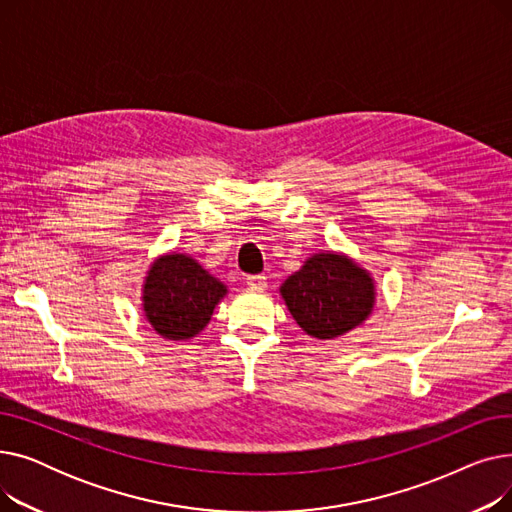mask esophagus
<instances>
[{"label":"esophagus","mask_w":512,"mask_h":512,"mask_svg":"<svg viewBox=\"0 0 512 512\" xmlns=\"http://www.w3.org/2000/svg\"><path fill=\"white\" fill-rule=\"evenodd\" d=\"M247 286H249L251 290H265V288H267V278L261 276V274L249 276V278H247Z\"/></svg>","instance_id":"esophagus-1"}]
</instances>
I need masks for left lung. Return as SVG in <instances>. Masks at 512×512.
Returning <instances> with one entry per match:
<instances>
[{
    "label": "left lung",
    "instance_id": "1",
    "mask_svg": "<svg viewBox=\"0 0 512 512\" xmlns=\"http://www.w3.org/2000/svg\"><path fill=\"white\" fill-rule=\"evenodd\" d=\"M294 321L317 340H332L361 326L371 315L375 286L351 257L315 253L280 286Z\"/></svg>",
    "mask_w": 512,
    "mask_h": 512
}]
</instances>
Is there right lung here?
<instances>
[{
  "label": "right lung",
  "instance_id": "1",
  "mask_svg": "<svg viewBox=\"0 0 512 512\" xmlns=\"http://www.w3.org/2000/svg\"><path fill=\"white\" fill-rule=\"evenodd\" d=\"M226 292L193 257L161 255L151 263L143 284V311L159 336L188 340L209 324Z\"/></svg>",
  "mask_w": 512,
  "mask_h": 512
}]
</instances>
